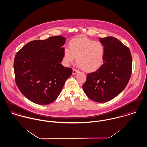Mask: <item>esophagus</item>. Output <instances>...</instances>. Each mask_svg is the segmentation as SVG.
<instances>
[{
	"label": "esophagus",
	"instance_id": "34e87169",
	"mask_svg": "<svg viewBox=\"0 0 147 147\" xmlns=\"http://www.w3.org/2000/svg\"><path fill=\"white\" fill-rule=\"evenodd\" d=\"M78 72V71L77 69H76L75 68H73V69H72V74L73 75H75Z\"/></svg>",
	"mask_w": 147,
	"mask_h": 147
}]
</instances>
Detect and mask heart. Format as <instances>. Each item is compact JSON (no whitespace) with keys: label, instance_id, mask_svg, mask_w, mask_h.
<instances>
[{"label":"heart","instance_id":"1","mask_svg":"<svg viewBox=\"0 0 147 147\" xmlns=\"http://www.w3.org/2000/svg\"><path fill=\"white\" fill-rule=\"evenodd\" d=\"M68 47L69 49L65 48L63 53L67 64L72 63L74 58H76L78 66L88 73L95 72L102 66L105 48L100 41L81 36L70 40Z\"/></svg>","mask_w":147,"mask_h":147}]
</instances>
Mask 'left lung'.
I'll use <instances>...</instances> for the list:
<instances>
[{"instance_id":"left-lung-1","label":"left lung","mask_w":147,"mask_h":147,"mask_svg":"<svg viewBox=\"0 0 147 147\" xmlns=\"http://www.w3.org/2000/svg\"><path fill=\"white\" fill-rule=\"evenodd\" d=\"M105 48L103 64L96 71L88 74L83 90L92 100L103 103L120 94L127 85L132 72L130 49L117 38H99Z\"/></svg>"}]
</instances>
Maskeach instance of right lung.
I'll return each mask as SVG.
<instances>
[{"label":"right lung","instance_id":"right-lung-1","mask_svg":"<svg viewBox=\"0 0 147 147\" xmlns=\"http://www.w3.org/2000/svg\"><path fill=\"white\" fill-rule=\"evenodd\" d=\"M66 38L52 36L30 41L15 55L14 71L19 90L30 101L50 104L57 98L72 69L61 63Z\"/></svg>","mask_w":147,"mask_h":147}]
</instances>
